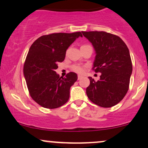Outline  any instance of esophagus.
I'll use <instances>...</instances> for the list:
<instances>
[{
	"mask_svg": "<svg viewBox=\"0 0 148 148\" xmlns=\"http://www.w3.org/2000/svg\"><path fill=\"white\" fill-rule=\"evenodd\" d=\"M83 77H84V76H83V75H79L77 76V79H78V80L82 79Z\"/></svg>",
	"mask_w": 148,
	"mask_h": 148,
	"instance_id": "esophagus-1",
	"label": "esophagus"
}]
</instances>
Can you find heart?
<instances>
[{
    "label": "heart",
    "instance_id": "obj_1",
    "mask_svg": "<svg viewBox=\"0 0 148 148\" xmlns=\"http://www.w3.org/2000/svg\"><path fill=\"white\" fill-rule=\"evenodd\" d=\"M72 69L73 71L77 73H82L84 71V66L79 64H75L73 66Z\"/></svg>",
    "mask_w": 148,
    "mask_h": 148
}]
</instances>
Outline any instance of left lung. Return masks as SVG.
<instances>
[{
    "label": "left lung",
    "mask_w": 148,
    "mask_h": 148,
    "mask_svg": "<svg viewBox=\"0 0 148 148\" xmlns=\"http://www.w3.org/2000/svg\"><path fill=\"white\" fill-rule=\"evenodd\" d=\"M95 51L92 69L100 79L91 77L86 95L92 103L103 108L114 106L127 93L132 72L130 51L119 36L105 32H82Z\"/></svg>",
    "instance_id": "1"
}]
</instances>
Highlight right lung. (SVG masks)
Returning <instances> with one entry per match:
<instances>
[{"label":"right lung","instance_id":"obj_1","mask_svg":"<svg viewBox=\"0 0 148 148\" xmlns=\"http://www.w3.org/2000/svg\"><path fill=\"white\" fill-rule=\"evenodd\" d=\"M79 37H82L81 32L51 34L38 38L31 46L23 73L31 97L41 106L57 108L68 101L77 75L70 72L60 77L56 70L64 60L67 49Z\"/></svg>","mask_w":148,"mask_h":148}]
</instances>
